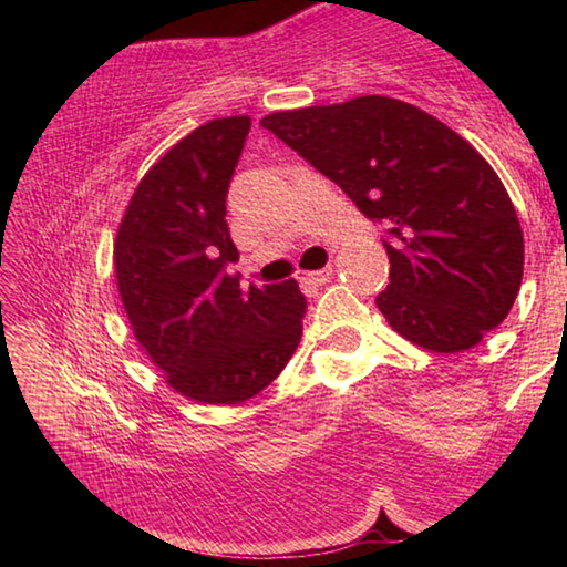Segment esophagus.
I'll return each instance as SVG.
<instances>
[{
    "label": "esophagus",
    "mask_w": 567,
    "mask_h": 567,
    "mask_svg": "<svg viewBox=\"0 0 567 567\" xmlns=\"http://www.w3.org/2000/svg\"><path fill=\"white\" fill-rule=\"evenodd\" d=\"M332 277V270L328 267V270H315V272H297V282H300V287L305 292H315L318 287L328 285Z\"/></svg>",
    "instance_id": "obj_1"
}]
</instances>
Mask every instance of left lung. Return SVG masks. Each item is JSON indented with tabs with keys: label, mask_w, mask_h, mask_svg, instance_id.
<instances>
[{
	"label": "left lung",
	"mask_w": 567,
	"mask_h": 567,
	"mask_svg": "<svg viewBox=\"0 0 567 567\" xmlns=\"http://www.w3.org/2000/svg\"><path fill=\"white\" fill-rule=\"evenodd\" d=\"M262 127L385 225L378 310L417 348L463 352L501 324L523 282V229L487 159L415 104L364 94L272 112Z\"/></svg>",
	"instance_id": "1"
}]
</instances>
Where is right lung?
<instances>
[{
  "mask_svg": "<svg viewBox=\"0 0 567 567\" xmlns=\"http://www.w3.org/2000/svg\"><path fill=\"white\" fill-rule=\"evenodd\" d=\"M249 117L192 130L140 179L114 237V275L134 340L182 398L239 405L290 362L305 297L295 280L243 290L227 187Z\"/></svg>",
  "mask_w": 567,
  "mask_h": 567,
  "instance_id": "obj_1",
  "label": "right lung"
}]
</instances>
